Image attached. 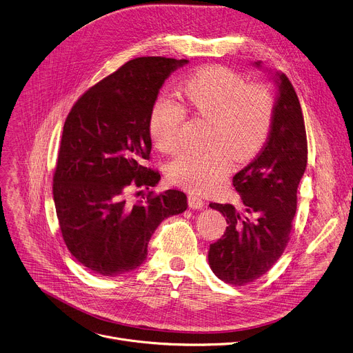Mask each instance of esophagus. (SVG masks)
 Instances as JSON below:
<instances>
[{"label": "esophagus", "mask_w": 353, "mask_h": 353, "mask_svg": "<svg viewBox=\"0 0 353 353\" xmlns=\"http://www.w3.org/2000/svg\"><path fill=\"white\" fill-rule=\"evenodd\" d=\"M188 203H189V208L192 209H202L205 206V201L199 196H196V194H189L188 196Z\"/></svg>", "instance_id": "esophagus-1"}]
</instances>
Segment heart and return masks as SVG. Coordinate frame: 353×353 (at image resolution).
Masks as SVG:
<instances>
[{"mask_svg": "<svg viewBox=\"0 0 353 353\" xmlns=\"http://www.w3.org/2000/svg\"><path fill=\"white\" fill-rule=\"evenodd\" d=\"M179 102L157 99L148 117L154 145L164 154L181 147L186 112L210 121L202 152L185 151L168 165L172 183L205 193L216 189L230 172L231 159L245 163L263 148L272 130L276 102L263 84H247L245 78L224 65H206L188 75L179 87Z\"/></svg>", "mask_w": 353, "mask_h": 353, "instance_id": "obj_1", "label": "heart"}]
</instances>
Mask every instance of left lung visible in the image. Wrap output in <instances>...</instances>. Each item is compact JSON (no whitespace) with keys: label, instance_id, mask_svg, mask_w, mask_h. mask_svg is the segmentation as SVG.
I'll list each match as a JSON object with an SVG mask.
<instances>
[{"label":"left lung","instance_id":"left-lung-1","mask_svg":"<svg viewBox=\"0 0 353 353\" xmlns=\"http://www.w3.org/2000/svg\"><path fill=\"white\" fill-rule=\"evenodd\" d=\"M275 83L278 98L268 141L255 160L232 176L244 212L230 203H210L228 225L224 236L210 244L209 265L219 279L234 286L256 281L282 256L296 214L297 186L307 167L297 94L285 74L276 72Z\"/></svg>","mask_w":353,"mask_h":353}]
</instances>
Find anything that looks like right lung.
Segmentation results:
<instances>
[{
  "label": "right lung",
  "mask_w": 353,
  "mask_h": 353,
  "mask_svg": "<svg viewBox=\"0 0 353 353\" xmlns=\"http://www.w3.org/2000/svg\"><path fill=\"white\" fill-rule=\"evenodd\" d=\"M186 63L133 59L78 98L64 122L53 175L59 225L71 255L99 275L140 266L155 228L188 208L176 189L129 199L133 189L161 178L144 165L151 159L148 117L164 81Z\"/></svg>",
  "instance_id": "1"
}]
</instances>
